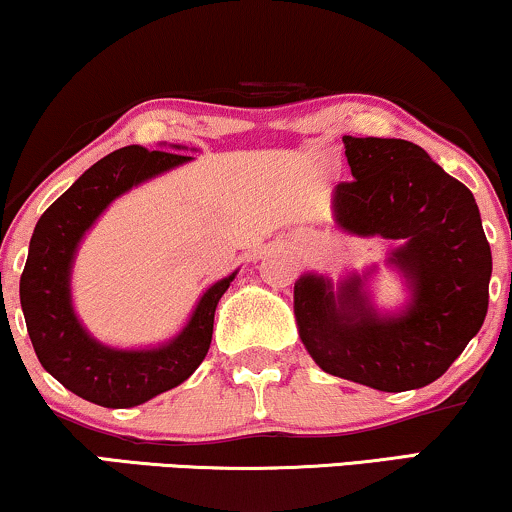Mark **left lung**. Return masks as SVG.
Here are the masks:
<instances>
[{"mask_svg": "<svg viewBox=\"0 0 512 512\" xmlns=\"http://www.w3.org/2000/svg\"><path fill=\"white\" fill-rule=\"evenodd\" d=\"M353 181L336 186V219L362 236L400 240L391 264L408 276L403 315H377L350 276L295 283V319L324 372L398 393L432 384L458 360L489 310L491 248L474 195L420 145L343 135Z\"/></svg>", "mask_w": 512, "mask_h": 512, "instance_id": "obj_1", "label": "left lung"}]
</instances>
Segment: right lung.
Wrapping results in <instances>:
<instances>
[{
  "instance_id": "obj_1",
  "label": "right lung",
  "mask_w": 512,
  "mask_h": 512,
  "mask_svg": "<svg viewBox=\"0 0 512 512\" xmlns=\"http://www.w3.org/2000/svg\"><path fill=\"white\" fill-rule=\"evenodd\" d=\"M174 152L128 145L92 164L45 209L21 274V307L40 365L76 396L102 408H133L183 384L205 360L214 310L233 276L214 283L174 341L150 350H114L88 336L73 315L69 274L92 221L128 188L188 162Z\"/></svg>"
}]
</instances>
